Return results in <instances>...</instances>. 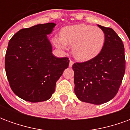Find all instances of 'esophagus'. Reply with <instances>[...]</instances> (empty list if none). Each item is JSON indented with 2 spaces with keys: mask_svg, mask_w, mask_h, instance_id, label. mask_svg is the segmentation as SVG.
I'll use <instances>...</instances> for the list:
<instances>
[{
  "mask_svg": "<svg viewBox=\"0 0 130 130\" xmlns=\"http://www.w3.org/2000/svg\"><path fill=\"white\" fill-rule=\"evenodd\" d=\"M74 64V61L72 60H70V64H69V67H72V65H73Z\"/></svg>",
  "mask_w": 130,
  "mask_h": 130,
  "instance_id": "34e87169",
  "label": "esophagus"
}]
</instances>
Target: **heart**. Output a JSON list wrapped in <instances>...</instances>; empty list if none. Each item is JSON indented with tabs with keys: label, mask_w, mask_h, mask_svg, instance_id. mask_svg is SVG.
<instances>
[{
	"label": "heart",
	"mask_w": 130,
	"mask_h": 130,
	"mask_svg": "<svg viewBox=\"0 0 130 130\" xmlns=\"http://www.w3.org/2000/svg\"><path fill=\"white\" fill-rule=\"evenodd\" d=\"M105 40V33L100 28L79 24L63 28L61 37L56 36L54 43L60 48H66L68 44L72 45L74 56L79 60L86 61L100 53Z\"/></svg>",
	"instance_id": "1"
}]
</instances>
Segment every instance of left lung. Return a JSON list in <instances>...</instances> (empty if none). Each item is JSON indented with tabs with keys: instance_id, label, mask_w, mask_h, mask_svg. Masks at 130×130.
<instances>
[{
	"instance_id": "8db88e82",
	"label": "left lung",
	"mask_w": 130,
	"mask_h": 130,
	"mask_svg": "<svg viewBox=\"0 0 130 130\" xmlns=\"http://www.w3.org/2000/svg\"><path fill=\"white\" fill-rule=\"evenodd\" d=\"M98 26L106 36L102 51L92 59L72 65L76 97L93 104H102L114 98L125 72L123 41L111 28Z\"/></svg>"
}]
</instances>
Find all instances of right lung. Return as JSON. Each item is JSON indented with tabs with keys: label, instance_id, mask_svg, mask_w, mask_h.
<instances>
[{
	"label": "right lung",
	"instance_id": "add662e5",
	"mask_svg": "<svg viewBox=\"0 0 130 130\" xmlns=\"http://www.w3.org/2000/svg\"><path fill=\"white\" fill-rule=\"evenodd\" d=\"M56 24L47 23L22 28L8 43L5 68L15 95L30 102H44L55 91L56 83L69 66L67 57L52 54L46 35Z\"/></svg>",
	"mask_w": 130,
	"mask_h": 130
}]
</instances>
